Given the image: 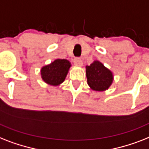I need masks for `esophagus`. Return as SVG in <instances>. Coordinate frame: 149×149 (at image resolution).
Here are the masks:
<instances>
[{
  "instance_id": "esophagus-1",
  "label": "esophagus",
  "mask_w": 149,
  "mask_h": 149,
  "mask_svg": "<svg viewBox=\"0 0 149 149\" xmlns=\"http://www.w3.org/2000/svg\"><path fill=\"white\" fill-rule=\"evenodd\" d=\"M74 64L77 66H82L83 65V61L79 58H76L74 60Z\"/></svg>"
}]
</instances>
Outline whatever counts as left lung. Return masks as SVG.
I'll list each match as a JSON object with an SVG mask.
<instances>
[{"label":"left lung","mask_w":149,"mask_h":149,"mask_svg":"<svg viewBox=\"0 0 149 149\" xmlns=\"http://www.w3.org/2000/svg\"><path fill=\"white\" fill-rule=\"evenodd\" d=\"M86 72L88 85L95 91L108 89L113 81L112 72L99 61L86 66Z\"/></svg>","instance_id":"left-lung-1"}]
</instances>
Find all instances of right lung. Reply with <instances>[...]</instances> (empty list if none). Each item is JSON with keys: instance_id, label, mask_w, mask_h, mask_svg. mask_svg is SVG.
Returning <instances> with one entry per match:
<instances>
[{"instance_id": "1", "label": "right lung", "mask_w": 149, "mask_h": 149, "mask_svg": "<svg viewBox=\"0 0 149 149\" xmlns=\"http://www.w3.org/2000/svg\"><path fill=\"white\" fill-rule=\"evenodd\" d=\"M70 66V63L67 60L57 59L41 69V77L47 84L60 85L66 78Z\"/></svg>"}]
</instances>
